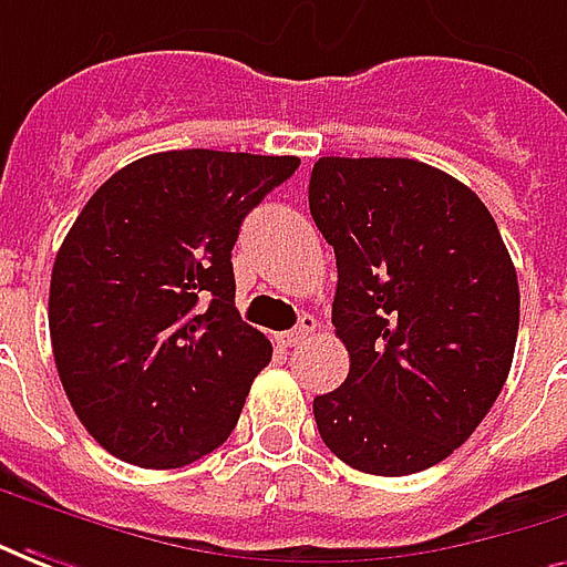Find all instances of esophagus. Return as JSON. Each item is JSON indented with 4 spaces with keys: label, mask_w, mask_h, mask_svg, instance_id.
I'll return each mask as SVG.
<instances>
[{
    "label": "esophagus",
    "mask_w": 567,
    "mask_h": 567,
    "mask_svg": "<svg viewBox=\"0 0 567 567\" xmlns=\"http://www.w3.org/2000/svg\"><path fill=\"white\" fill-rule=\"evenodd\" d=\"M315 329H317L315 317L302 315V320H299V323H296L290 332H280V336H277V341H280L284 348H296V344H302V341L308 339V336H311Z\"/></svg>",
    "instance_id": "34e87169"
}]
</instances>
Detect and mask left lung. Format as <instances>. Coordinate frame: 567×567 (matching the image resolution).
<instances>
[{
  "label": "left lung",
  "instance_id": "left-lung-1",
  "mask_svg": "<svg viewBox=\"0 0 567 567\" xmlns=\"http://www.w3.org/2000/svg\"><path fill=\"white\" fill-rule=\"evenodd\" d=\"M336 250L348 379L315 396L323 443L375 476L455 452L495 405L516 351L519 280L492 213L412 158H320L308 183Z\"/></svg>",
  "mask_w": 567,
  "mask_h": 567
}]
</instances>
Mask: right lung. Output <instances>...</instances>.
Here are the masks:
<instances>
[{
	"label": "right lung",
	"mask_w": 567,
	"mask_h": 567,
	"mask_svg": "<svg viewBox=\"0 0 567 567\" xmlns=\"http://www.w3.org/2000/svg\"><path fill=\"white\" fill-rule=\"evenodd\" d=\"M296 167V155L158 152L112 174L72 223L51 271V348L110 455L174 470L231 436L271 360L235 308L231 247Z\"/></svg>",
	"instance_id": "obj_1"
}]
</instances>
